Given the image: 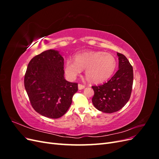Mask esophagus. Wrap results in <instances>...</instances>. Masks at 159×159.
Returning a JSON list of instances; mask_svg holds the SVG:
<instances>
[{
  "mask_svg": "<svg viewBox=\"0 0 159 159\" xmlns=\"http://www.w3.org/2000/svg\"><path fill=\"white\" fill-rule=\"evenodd\" d=\"M85 88V86L84 85L80 84H78V89H84Z\"/></svg>",
  "mask_w": 159,
  "mask_h": 159,
  "instance_id": "esophagus-1",
  "label": "esophagus"
}]
</instances>
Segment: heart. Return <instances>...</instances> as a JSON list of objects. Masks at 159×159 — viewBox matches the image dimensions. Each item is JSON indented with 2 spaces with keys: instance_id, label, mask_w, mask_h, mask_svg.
<instances>
[{
  "instance_id": "b5f03b06",
  "label": "heart",
  "mask_w": 159,
  "mask_h": 159,
  "mask_svg": "<svg viewBox=\"0 0 159 159\" xmlns=\"http://www.w3.org/2000/svg\"><path fill=\"white\" fill-rule=\"evenodd\" d=\"M115 56L103 52H88L77 54L74 61L67 60L65 72L70 78L74 79L81 70H85V75L88 81L94 84L102 83L113 75L117 68Z\"/></svg>"
}]
</instances>
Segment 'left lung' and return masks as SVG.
<instances>
[{
  "label": "left lung",
  "instance_id": "left-lung-1",
  "mask_svg": "<svg viewBox=\"0 0 159 159\" xmlns=\"http://www.w3.org/2000/svg\"><path fill=\"white\" fill-rule=\"evenodd\" d=\"M119 70L107 82L91 86L92 103L100 111L111 113L122 109L131 97L133 83V67L127 57L117 53Z\"/></svg>",
  "mask_w": 159,
  "mask_h": 159
}]
</instances>
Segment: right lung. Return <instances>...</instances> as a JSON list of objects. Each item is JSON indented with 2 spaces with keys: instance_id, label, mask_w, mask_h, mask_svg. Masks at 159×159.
Wrapping results in <instances>:
<instances>
[{
  "instance_id": "add662e5",
  "label": "right lung",
  "mask_w": 159,
  "mask_h": 159,
  "mask_svg": "<svg viewBox=\"0 0 159 159\" xmlns=\"http://www.w3.org/2000/svg\"><path fill=\"white\" fill-rule=\"evenodd\" d=\"M64 57L48 50L30 61L25 75V87L32 107L43 116L60 118L67 112L78 84L64 79Z\"/></svg>"
}]
</instances>
